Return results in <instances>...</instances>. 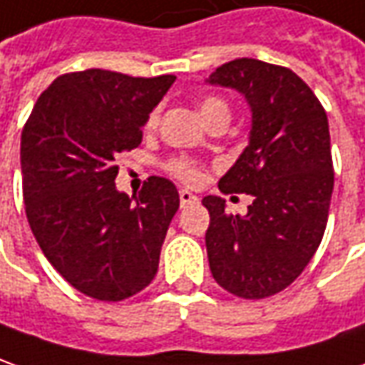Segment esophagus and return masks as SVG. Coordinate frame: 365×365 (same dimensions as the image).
Returning <instances> with one entry per match:
<instances>
[{
  "instance_id": "1",
  "label": "esophagus",
  "mask_w": 365,
  "mask_h": 365,
  "mask_svg": "<svg viewBox=\"0 0 365 365\" xmlns=\"http://www.w3.org/2000/svg\"><path fill=\"white\" fill-rule=\"evenodd\" d=\"M195 202H197V195H193V193L187 192V190H182V192H180V203H182V207Z\"/></svg>"
}]
</instances>
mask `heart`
I'll use <instances>...</instances> for the list:
<instances>
[{
	"instance_id": "b5f03b06",
	"label": "heart",
	"mask_w": 365,
	"mask_h": 365,
	"mask_svg": "<svg viewBox=\"0 0 365 365\" xmlns=\"http://www.w3.org/2000/svg\"><path fill=\"white\" fill-rule=\"evenodd\" d=\"M222 111H224V113H230V111H227V106H225L222 99L207 98L200 103V113H202L203 121H207L210 118H214L215 113H222ZM155 120H158V113H151L150 120H148V125H153ZM170 172H172L173 175H178L183 182H195L197 175H200V173H197V168H195L190 160H183V158H175V160L170 162Z\"/></svg>"
}]
</instances>
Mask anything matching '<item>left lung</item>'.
Returning <instances> with one entry per match:
<instances>
[{
	"mask_svg": "<svg viewBox=\"0 0 365 365\" xmlns=\"http://www.w3.org/2000/svg\"><path fill=\"white\" fill-rule=\"evenodd\" d=\"M205 81L250 106L247 148L217 185L254 197L245 215L227 214L217 195L202 200L210 269L230 294L262 299L286 289L324 237L334 192L328 115L292 69L259 59H234Z\"/></svg>",
	"mask_w": 365,
	"mask_h": 365,
	"instance_id": "obj_1",
	"label": "left lung"
}]
</instances>
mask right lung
I'll return each instance as SVG.
<instances>
[{"mask_svg":"<svg viewBox=\"0 0 365 365\" xmlns=\"http://www.w3.org/2000/svg\"><path fill=\"white\" fill-rule=\"evenodd\" d=\"M173 81L106 69L66 73L39 96L24 128L29 227L47 262L89 297L120 302L155 277L180 193L153 175L130 197L115 187V158L140 145Z\"/></svg>","mask_w":365,"mask_h":365,"instance_id":"add662e5","label":"right lung"}]
</instances>
